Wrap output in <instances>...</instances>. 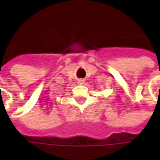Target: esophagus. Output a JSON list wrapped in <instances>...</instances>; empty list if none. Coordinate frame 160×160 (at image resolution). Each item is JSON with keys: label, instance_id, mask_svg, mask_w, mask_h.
<instances>
[{"label": "esophagus", "instance_id": "obj_1", "mask_svg": "<svg viewBox=\"0 0 160 160\" xmlns=\"http://www.w3.org/2000/svg\"><path fill=\"white\" fill-rule=\"evenodd\" d=\"M77 83H79V84H84L85 83V81H84V79H79L78 81H77Z\"/></svg>", "mask_w": 160, "mask_h": 160}]
</instances>
